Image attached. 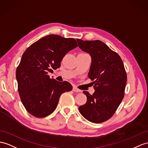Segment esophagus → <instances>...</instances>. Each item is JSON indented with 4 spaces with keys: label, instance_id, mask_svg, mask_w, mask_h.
Listing matches in <instances>:
<instances>
[{
    "label": "esophagus",
    "instance_id": "obj_1",
    "mask_svg": "<svg viewBox=\"0 0 148 148\" xmlns=\"http://www.w3.org/2000/svg\"><path fill=\"white\" fill-rule=\"evenodd\" d=\"M73 91L75 92H82L80 90H79L77 87H75V86H73Z\"/></svg>",
    "mask_w": 148,
    "mask_h": 148
}]
</instances>
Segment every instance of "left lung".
I'll list each match as a JSON object with an SVG mask.
<instances>
[{"instance_id": "obj_1", "label": "left lung", "mask_w": 148, "mask_h": 148, "mask_svg": "<svg viewBox=\"0 0 148 148\" xmlns=\"http://www.w3.org/2000/svg\"><path fill=\"white\" fill-rule=\"evenodd\" d=\"M78 46L91 56L88 77L94 85L87 101L79 107L82 116L93 123H101L113 116L124 98L127 75L121 58L101 41L77 39Z\"/></svg>"}]
</instances>
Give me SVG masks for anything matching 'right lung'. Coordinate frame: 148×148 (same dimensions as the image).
Wrapping results in <instances>:
<instances>
[{
    "mask_svg": "<svg viewBox=\"0 0 148 148\" xmlns=\"http://www.w3.org/2000/svg\"><path fill=\"white\" fill-rule=\"evenodd\" d=\"M78 46L73 38L50 34L32 44L23 53L17 68L18 91L25 109L36 117L48 116L55 110L61 95L72 90L48 75L60 67L66 54Z\"/></svg>",
    "mask_w": 148,
    "mask_h": 148,
    "instance_id": "right-lung-1",
    "label": "right lung"
}]
</instances>
